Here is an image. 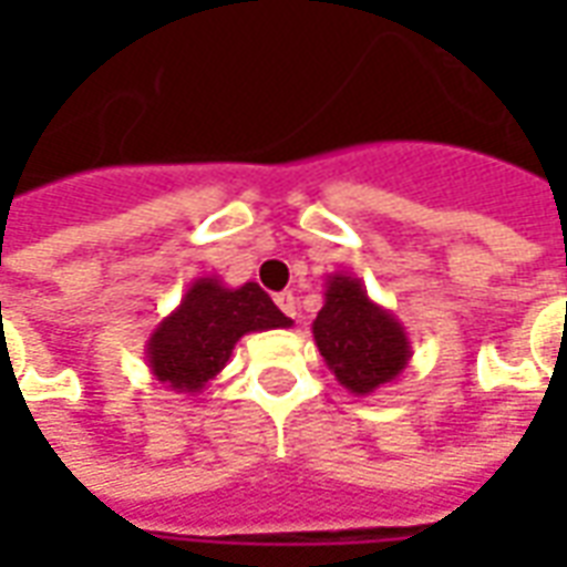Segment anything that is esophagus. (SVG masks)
Here are the masks:
<instances>
[{"label":"esophagus","instance_id":"34e87169","mask_svg":"<svg viewBox=\"0 0 567 567\" xmlns=\"http://www.w3.org/2000/svg\"><path fill=\"white\" fill-rule=\"evenodd\" d=\"M276 307L282 309L288 319H297V300H295V295H291V291H282V295H276Z\"/></svg>","mask_w":567,"mask_h":567}]
</instances>
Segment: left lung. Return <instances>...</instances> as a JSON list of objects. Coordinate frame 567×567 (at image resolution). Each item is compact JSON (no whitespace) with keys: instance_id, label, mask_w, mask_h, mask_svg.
I'll use <instances>...</instances> for the list:
<instances>
[{"instance_id":"obj_1","label":"left lung","mask_w":567,"mask_h":567,"mask_svg":"<svg viewBox=\"0 0 567 567\" xmlns=\"http://www.w3.org/2000/svg\"><path fill=\"white\" fill-rule=\"evenodd\" d=\"M312 337L337 382L358 398L398 380L413 358L404 324L368 297L361 279L331 272Z\"/></svg>"}]
</instances>
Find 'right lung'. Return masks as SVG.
Segmentation results:
<instances>
[{
  "instance_id": "obj_1",
  "label": "right lung",
  "mask_w": 567,
  "mask_h": 567,
  "mask_svg": "<svg viewBox=\"0 0 567 567\" xmlns=\"http://www.w3.org/2000/svg\"><path fill=\"white\" fill-rule=\"evenodd\" d=\"M272 328H291V319L258 282L227 288L218 276H199L151 331L145 358L154 380L169 392L197 394L221 373L246 333Z\"/></svg>"
}]
</instances>
